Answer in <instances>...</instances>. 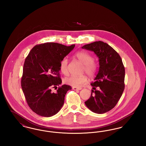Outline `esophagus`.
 <instances>
[{
    "label": "esophagus",
    "mask_w": 146,
    "mask_h": 146,
    "mask_svg": "<svg viewBox=\"0 0 146 146\" xmlns=\"http://www.w3.org/2000/svg\"><path fill=\"white\" fill-rule=\"evenodd\" d=\"M72 89L74 90H80L82 89V88H76V87H73Z\"/></svg>",
    "instance_id": "esophagus-1"
}]
</instances>
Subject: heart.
I'll use <instances>...</instances> for the list:
<instances>
[{
	"mask_svg": "<svg viewBox=\"0 0 146 146\" xmlns=\"http://www.w3.org/2000/svg\"><path fill=\"white\" fill-rule=\"evenodd\" d=\"M74 56L83 64V72H85L89 76H93L97 70V63L93 60L94 58L91 55L86 51H82L76 52ZM68 59L66 57H63L60 63V70L64 74L68 73ZM87 80V77L85 76H76L71 75L66 77L63 82L73 87L80 88L86 83Z\"/></svg>",
	"mask_w": 146,
	"mask_h": 146,
	"instance_id": "obj_1",
	"label": "heart"
}]
</instances>
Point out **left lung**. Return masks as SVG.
Wrapping results in <instances>:
<instances>
[{
    "label": "left lung",
    "instance_id": "left-lung-1",
    "mask_svg": "<svg viewBox=\"0 0 146 146\" xmlns=\"http://www.w3.org/2000/svg\"><path fill=\"white\" fill-rule=\"evenodd\" d=\"M82 48L94 51L99 58L100 65L95 81L91 84L93 90L90 97L85 104L91 111L103 114L113 109L123 94L125 68L118 52L106 42H93Z\"/></svg>",
    "mask_w": 146,
    "mask_h": 146
}]
</instances>
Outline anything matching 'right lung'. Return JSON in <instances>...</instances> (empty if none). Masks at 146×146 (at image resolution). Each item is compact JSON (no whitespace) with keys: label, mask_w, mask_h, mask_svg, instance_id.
<instances>
[{"label":"right lung","mask_w":146,"mask_h":146,"mask_svg":"<svg viewBox=\"0 0 146 146\" xmlns=\"http://www.w3.org/2000/svg\"><path fill=\"white\" fill-rule=\"evenodd\" d=\"M74 46L45 42L35 45L26 58L21 87L28 106L36 114L50 117L62 108L65 95L72 88L65 84L60 86V63ZM52 88L56 92L53 93Z\"/></svg>","instance_id":"right-lung-1"}]
</instances>
